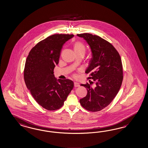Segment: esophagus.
I'll return each instance as SVG.
<instances>
[{"instance_id":"34e87169","label":"esophagus","mask_w":148,"mask_h":148,"mask_svg":"<svg viewBox=\"0 0 148 148\" xmlns=\"http://www.w3.org/2000/svg\"><path fill=\"white\" fill-rule=\"evenodd\" d=\"M79 86H80V85H79L78 83H77V82H75L74 83V86L75 87L77 88V87H79Z\"/></svg>"}]
</instances>
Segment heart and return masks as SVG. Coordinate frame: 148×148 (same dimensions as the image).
Wrapping results in <instances>:
<instances>
[{"label":"heart","mask_w":148,"mask_h":148,"mask_svg":"<svg viewBox=\"0 0 148 148\" xmlns=\"http://www.w3.org/2000/svg\"><path fill=\"white\" fill-rule=\"evenodd\" d=\"M74 50L76 53H85L86 51V47L84 44L81 42H77L74 45Z\"/></svg>","instance_id":"1"}]
</instances>
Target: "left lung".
<instances>
[{
    "label": "left lung",
    "instance_id": "left-lung-1",
    "mask_svg": "<svg viewBox=\"0 0 148 148\" xmlns=\"http://www.w3.org/2000/svg\"><path fill=\"white\" fill-rule=\"evenodd\" d=\"M77 35L84 38L91 48L92 57L85 73H89L88 79H93L96 85L95 89L91 83L81 85L88 93L79 101L88 111H99L110 104L121 88L123 79L122 60L114 47L105 39L87 33Z\"/></svg>",
    "mask_w": 148,
    "mask_h": 148
}]
</instances>
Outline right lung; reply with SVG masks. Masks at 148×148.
Returning a JSON list of instances; mask_svg holds the SVG:
<instances>
[{
	"label": "right lung",
	"instance_id": "obj_1",
	"mask_svg": "<svg viewBox=\"0 0 148 148\" xmlns=\"http://www.w3.org/2000/svg\"><path fill=\"white\" fill-rule=\"evenodd\" d=\"M73 36L53 34L38 42L27 57L24 70L26 87L38 104L47 110L60 109L73 88L72 80L57 82L53 75L64 44Z\"/></svg>",
	"mask_w": 148,
	"mask_h": 148
}]
</instances>
